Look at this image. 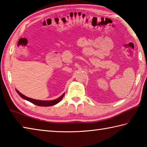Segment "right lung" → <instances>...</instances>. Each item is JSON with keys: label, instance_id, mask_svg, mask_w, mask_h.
<instances>
[{"label": "right lung", "instance_id": "right-lung-1", "mask_svg": "<svg viewBox=\"0 0 147 147\" xmlns=\"http://www.w3.org/2000/svg\"><path fill=\"white\" fill-rule=\"evenodd\" d=\"M16 92L18 94L19 96L23 98L25 100H27L28 101H29L32 103H33V104L36 105L37 106H53L57 104V103H59L60 100H62V99L63 98V97H64L65 93L63 94L61 96L59 97V98H57L56 99H54V100H37V99H32L30 98V97H28L27 96H24V94H22V93H20V92L16 90Z\"/></svg>", "mask_w": 147, "mask_h": 147}]
</instances>
